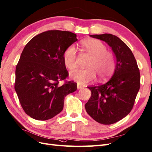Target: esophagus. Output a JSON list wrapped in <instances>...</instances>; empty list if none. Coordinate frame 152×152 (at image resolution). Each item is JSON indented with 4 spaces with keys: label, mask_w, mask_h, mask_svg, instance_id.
Listing matches in <instances>:
<instances>
[{
    "label": "esophagus",
    "mask_w": 152,
    "mask_h": 152,
    "mask_svg": "<svg viewBox=\"0 0 152 152\" xmlns=\"http://www.w3.org/2000/svg\"><path fill=\"white\" fill-rule=\"evenodd\" d=\"M82 86H81V85H80V84H77V89H82Z\"/></svg>",
    "instance_id": "obj_1"
}]
</instances>
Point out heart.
<instances>
[{
    "instance_id": "obj_1",
    "label": "heart",
    "mask_w": 152,
    "mask_h": 152,
    "mask_svg": "<svg viewBox=\"0 0 152 152\" xmlns=\"http://www.w3.org/2000/svg\"><path fill=\"white\" fill-rule=\"evenodd\" d=\"M80 45L85 51L92 54L88 63L89 68H77L70 72L72 79L80 84H85L95 79L96 74L103 80L112 75L115 69V59L113 54L107 50L106 45L100 40L88 39L82 40ZM77 53L73 45L68 47L63 53V62L69 70L77 66Z\"/></svg>"
}]
</instances>
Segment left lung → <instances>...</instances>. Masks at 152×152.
I'll return each mask as SVG.
<instances>
[{
    "instance_id": "obj_1",
    "label": "left lung",
    "mask_w": 152,
    "mask_h": 152,
    "mask_svg": "<svg viewBox=\"0 0 152 152\" xmlns=\"http://www.w3.org/2000/svg\"><path fill=\"white\" fill-rule=\"evenodd\" d=\"M90 37L107 42L116 57L112 77L103 84L88 87L91 96L86 103L87 113L104 125L115 123L132 109L140 88V73L131 50L118 37L110 34Z\"/></svg>"
}]
</instances>
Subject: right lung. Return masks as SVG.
<instances>
[{
	"label": "right lung",
	"mask_w": 152,
	"mask_h": 152,
	"mask_svg": "<svg viewBox=\"0 0 152 152\" xmlns=\"http://www.w3.org/2000/svg\"><path fill=\"white\" fill-rule=\"evenodd\" d=\"M77 40L70 31L49 30L32 38L23 50L16 68L15 89L25 112L39 121L60 113L64 99L77 89L65 80L68 72L63 62L65 49Z\"/></svg>",
	"instance_id": "obj_1"
}]
</instances>
